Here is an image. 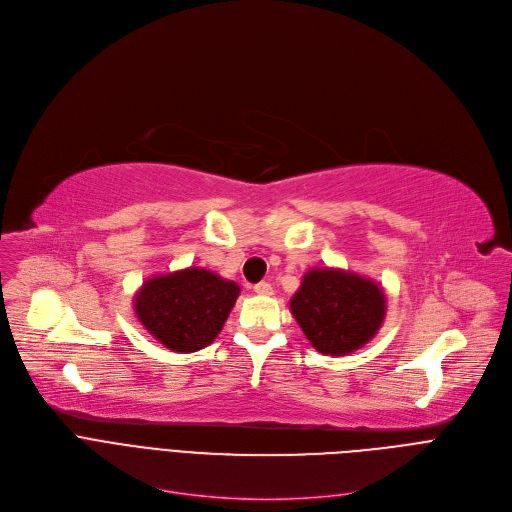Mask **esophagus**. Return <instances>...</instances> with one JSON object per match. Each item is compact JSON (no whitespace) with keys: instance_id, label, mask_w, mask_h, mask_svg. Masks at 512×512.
<instances>
[{"instance_id":"obj_1","label":"esophagus","mask_w":512,"mask_h":512,"mask_svg":"<svg viewBox=\"0 0 512 512\" xmlns=\"http://www.w3.org/2000/svg\"><path fill=\"white\" fill-rule=\"evenodd\" d=\"M254 291H256L258 295H273V285L266 283V281H260V283L254 285Z\"/></svg>"}]
</instances>
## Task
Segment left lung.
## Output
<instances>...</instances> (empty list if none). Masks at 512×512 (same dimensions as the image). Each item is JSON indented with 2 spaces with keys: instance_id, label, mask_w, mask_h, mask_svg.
I'll use <instances>...</instances> for the list:
<instances>
[{
  "instance_id": "left-lung-1",
  "label": "left lung",
  "mask_w": 512,
  "mask_h": 512,
  "mask_svg": "<svg viewBox=\"0 0 512 512\" xmlns=\"http://www.w3.org/2000/svg\"><path fill=\"white\" fill-rule=\"evenodd\" d=\"M291 314L324 355H347L372 341L386 314L378 283L341 268H312L291 297Z\"/></svg>"
}]
</instances>
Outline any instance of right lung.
Masks as SVG:
<instances>
[{
	"label": "right lung",
	"instance_id": "add662e5",
	"mask_svg": "<svg viewBox=\"0 0 512 512\" xmlns=\"http://www.w3.org/2000/svg\"><path fill=\"white\" fill-rule=\"evenodd\" d=\"M237 295V283L190 266L144 281L134 297V312L167 349L192 353L217 339Z\"/></svg>",
	"mask_w": 512,
	"mask_h": 512
}]
</instances>
